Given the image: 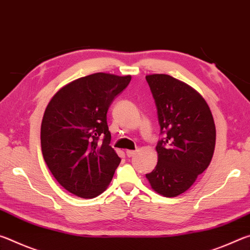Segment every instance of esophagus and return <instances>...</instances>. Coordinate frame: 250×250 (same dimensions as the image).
Masks as SVG:
<instances>
[{"mask_svg":"<svg viewBox=\"0 0 250 250\" xmlns=\"http://www.w3.org/2000/svg\"><path fill=\"white\" fill-rule=\"evenodd\" d=\"M125 153H126V156H128V158H131V156H133L135 154V151H133V150H126Z\"/></svg>","mask_w":250,"mask_h":250,"instance_id":"esophagus-1","label":"esophagus"}]
</instances>
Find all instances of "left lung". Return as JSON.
I'll return each mask as SVG.
<instances>
[{"instance_id": "1", "label": "left lung", "mask_w": 250, "mask_h": 250, "mask_svg": "<svg viewBox=\"0 0 250 250\" xmlns=\"http://www.w3.org/2000/svg\"><path fill=\"white\" fill-rule=\"evenodd\" d=\"M146 79L164 133L155 147L158 164L146 176L160 195L176 197L209 166L216 141L213 115L200 92L188 83L164 74L146 75Z\"/></svg>"}]
</instances>
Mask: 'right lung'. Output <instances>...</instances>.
Here are the masks:
<instances>
[{
    "instance_id": "add662e5",
    "label": "right lung",
    "mask_w": 250,
    "mask_h": 250,
    "mask_svg": "<svg viewBox=\"0 0 250 250\" xmlns=\"http://www.w3.org/2000/svg\"><path fill=\"white\" fill-rule=\"evenodd\" d=\"M130 80V75L84 76L62 87L45 109L41 126L44 160L58 183L76 196L100 195L119 166L121 159L109 146L107 112Z\"/></svg>"
}]
</instances>
